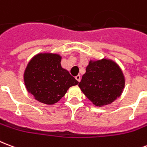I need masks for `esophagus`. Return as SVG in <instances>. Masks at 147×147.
I'll return each instance as SVG.
<instances>
[{"label":"esophagus","mask_w":147,"mask_h":147,"mask_svg":"<svg viewBox=\"0 0 147 147\" xmlns=\"http://www.w3.org/2000/svg\"><path fill=\"white\" fill-rule=\"evenodd\" d=\"M75 78H76V79L78 82H80V80H81V76H79V75H78V76H76V77H75Z\"/></svg>","instance_id":"1"}]
</instances>
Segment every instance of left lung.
I'll return each mask as SVG.
<instances>
[{"label": "left lung", "mask_w": 147, "mask_h": 147, "mask_svg": "<svg viewBox=\"0 0 147 147\" xmlns=\"http://www.w3.org/2000/svg\"><path fill=\"white\" fill-rule=\"evenodd\" d=\"M125 86L123 71L108 59L90 61L78 84L85 96L96 106L112 103L120 96Z\"/></svg>", "instance_id": "left-lung-1"}]
</instances>
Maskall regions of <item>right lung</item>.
Here are the masks:
<instances>
[{
    "instance_id": "obj_1",
    "label": "right lung",
    "mask_w": 147,
    "mask_h": 147,
    "mask_svg": "<svg viewBox=\"0 0 147 147\" xmlns=\"http://www.w3.org/2000/svg\"><path fill=\"white\" fill-rule=\"evenodd\" d=\"M57 54H38L27 65L24 81L27 90L40 102L52 105L78 82L61 65Z\"/></svg>"
}]
</instances>
